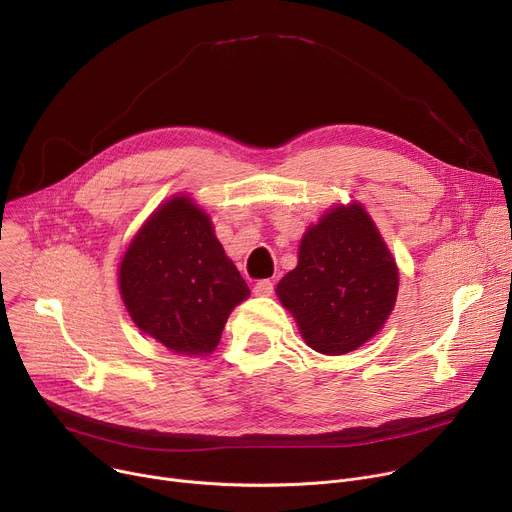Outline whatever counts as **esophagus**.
Instances as JSON below:
<instances>
[{
	"instance_id": "34e87169",
	"label": "esophagus",
	"mask_w": 512,
	"mask_h": 512,
	"mask_svg": "<svg viewBox=\"0 0 512 512\" xmlns=\"http://www.w3.org/2000/svg\"><path fill=\"white\" fill-rule=\"evenodd\" d=\"M253 294L255 296H271L273 294V282H269V280L257 282L255 288H253Z\"/></svg>"
}]
</instances>
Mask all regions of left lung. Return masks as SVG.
<instances>
[{"label": "left lung", "mask_w": 512, "mask_h": 512, "mask_svg": "<svg viewBox=\"0 0 512 512\" xmlns=\"http://www.w3.org/2000/svg\"><path fill=\"white\" fill-rule=\"evenodd\" d=\"M398 265L359 202L335 204L300 239L298 265L275 288L304 343L345 355L376 337L394 310Z\"/></svg>", "instance_id": "left-lung-1"}]
</instances>
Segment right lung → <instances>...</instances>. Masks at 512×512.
<instances>
[{"mask_svg": "<svg viewBox=\"0 0 512 512\" xmlns=\"http://www.w3.org/2000/svg\"><path fill=\"white\" fill-rule=\"evenodd\" d=\"M118 286L136 327L188 357L210 355L230 312L251 294L190 194L169 198L136 230Z\"/></svg>", "mask_w": 512, "mask_h": 512, "instance_id": "obj_1", "label": "right lung"}]
</instances>
